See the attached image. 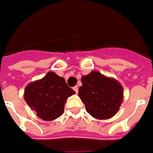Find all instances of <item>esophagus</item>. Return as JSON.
Instances as JSON below:
<instances>
[{"label": "esophagus", "instance_id": "esophagus-1", "mask_svg": "<svg viewBox=\"0 0 153 153\" xmlns=\"http://www.w3.org/2000/svg\"><path fill=\"white\" fill-rule=\"evenodd\" d=\"M73 90H74L76 93H78V91H79V88H78V86H74L73 88Z\"/></svg>", "mask_w": 153, "mask_h": 153}]
</instances>
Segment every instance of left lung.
I'll return each mask as SVG.
<instances>
[{
    "mask_svg": "<svg viewBox=\"0 0 153 153\" xmlns=\"http://www.w3.org/2000/svg\"><path fill=\"white\" fill-rule=\"evenodd\" d=\"M79 97L87 113L97 119H109L119 112L124 100V88L117 79L92 71L81 78Z\"/></svg>",
    "mask_w": 153,
    "mask_h": 153,
    "instance_id": "8db88e82",
    "label": "left lung"
}]
</instances>
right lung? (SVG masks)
<instances>
[{
	"label": "right lung",
	"instance_id": "add662e5",
	"mask_svg": "<svg viewBox=\"0 0 153 153\" xmlns=\"http://www.w3.org/2000/svg\"><path fill=\"white\" fill-rule=\"evenodd\" d=\"M75 91L62 77L48 72L42 79L30 82L24 89L25 102L40 119L51 121L64 112L67 99Z\"/></svg>",
	"mask_w": 153,
	"mask_h": 153
}]
</instances>
